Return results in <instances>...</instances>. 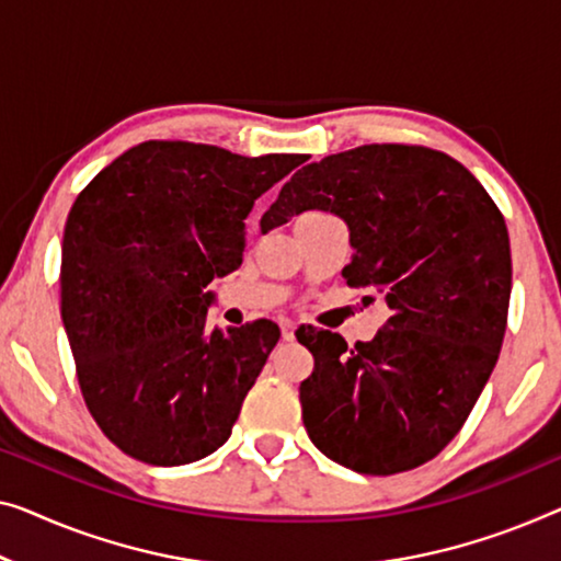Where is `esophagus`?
Here are the masks:
<instances>
[{
	"label": "esophagus",
	"mask_w": 561,
	"mask_h": 561,
	"mask_svg": "<svg viewBox=\"0 0 561 561\" xmlns=\"http://www.w3.org/2000/svg\"><path fill=\"white\" fill-rule=\"evenodd\" d=\"M279 328H282V340H295V330H297V324L291 322V320H282L279 322Z\"/></svg>",
	"instance_id": "1"
}]
</instances>
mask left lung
<instances>
[{
    "mask_svg": "<svg viewBox=\"0 0 561 561\" xmlns=\"http://www.w3.org/2000/svg\"><path fill=\"white\" fill-rule=\"evenodd\" d=\"M322 208L345 219L350 287L386 295L370 342L312 324L299 386L309 438L334 463L390 476L436 458L463 428L501 353L512 295L506 221L476 175L440 150L373 144L309 163L284 183L262 231Z\"/></svg>",
    "mask_w": 561,
    "mask_h": 561,
    "instance_id": "left-lung-1",
    "label": "left lung"
}]
</instances>
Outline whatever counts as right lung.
I'll return each mask as SVG.
<instances>
[{"label":"right lung","instance_id":"add662e5","mask_svg":"<svg viewBox=\"0 0 561 561\" xmlns=\"http://www.w3.org/2000/svg\"><path fill=\"white\" fill-rule=\"evenodd\" d=\"M305 161L146 140L75 198L62 237V324L88 411L123 454L183 466L231 436L279 328L256 320L206 330V287L241 264L254 201Z\"/></svg>","mask_w":561,"mask_h":561}]
</instances>
